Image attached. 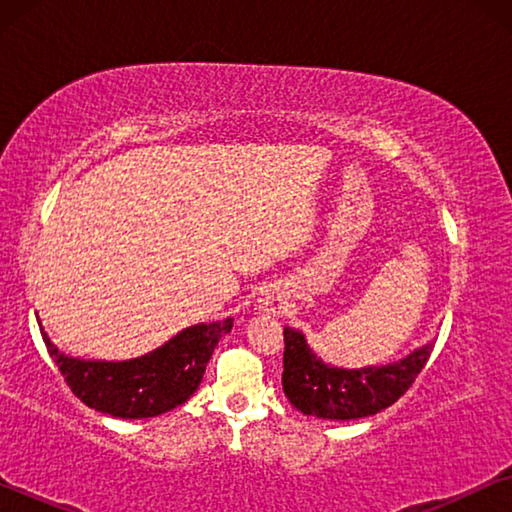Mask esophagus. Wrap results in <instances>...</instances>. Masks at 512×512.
Returning a JSON list of instances; mask_svg holds the SVG:
<instances>
[{
    "label": "esophagus",
    "instance_id": "obj_1",
    "mask_svg": "<svg viewBox=\"0 0 512 512\" xmlns=\"http://www.w3.org/2000/svg\"><path fill=\"white\" fill-rule=\"evenodd\" d=\"M284 305H287V302H284V296L280 289L271 287V289L262 291V298H259V309L266 311V314H280Z\"/></svg>",
    "mask_w": 512,
    "mask_h": 512
}]
</instances>
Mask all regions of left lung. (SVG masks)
<instances>
[{"mask_svg":"<svg viewBox=\"0 0 512 512\" xmlns=\"http://www.w3.org/2000/svg\"><path fill=\"white\" fill-rule=\"evenodd\" d=\"M433 341L379 366H332L311 350L307 336L284 325L282 388L300 413L323 420H359L384 411L409 391L429 361Z\"/></svg>","mask_w":512,"mask_h":512,"instance_id":"left-lung-1","label":"left lung"}]
</instances>
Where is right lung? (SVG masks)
<instances>
[{
	"instance_id": "add662e5",
	"label": "right lung",
	"mask_w": 512,
	"mask_h": 512,
	"mask_svg": "<svg viewBox=\"0 0 512 512\" xmlns=\"http://www.w3.org/2000/svg\"><path fill=\"white\" fill-rule=\"evenodd\" d=\"M38 325L49 357L83 404L112 418L144 420L173 411L196 393L216 343L232 329V318L189 325L160 348L121 361L72 357L58 350L40 318Z\"/></svg>"
}]
</instances>
